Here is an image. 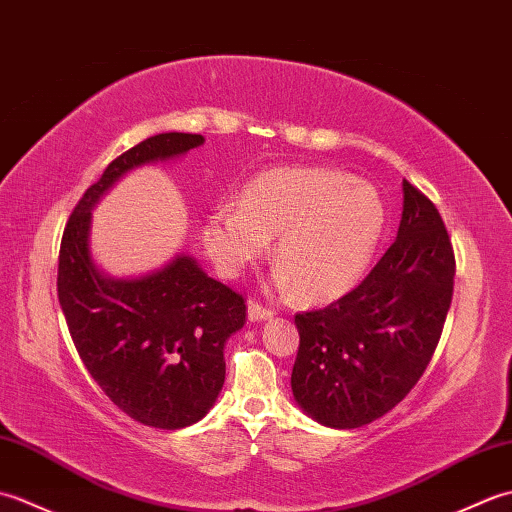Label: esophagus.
Segmentation results:
<instances>
[{"mask_svg": "<svg viewBox=\"0 0 512 512\" xmlns=\"http://www.w3.org/2000/svg\"><path fill=\"white\" fill-rule=\"evenodd\" d=\"M273 314H275L273 308H266V306H262V303L255 301V299L248 301V319L250 321H264V319L273 317Z\"/></svg>", "mask_w": 512, "mask_h": 512, "instance_id": "1", "label": "esophagus"}]
</instances>
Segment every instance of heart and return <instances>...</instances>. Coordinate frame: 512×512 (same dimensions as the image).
Wrapping results in <instances>:
<instances>
[{
	"instance_id": "heart-1",
	"label": "heart",
	"mask_w": 512,
	"mask_h": 512,
	"mask_svg": "<svg viewBox=\"0 0 512 512\" xmlns=\"http://www.w3.org/2000/svg\"><path fill=\"white\" fill-rule=\"evenodd\" d=\"M385 224V202L372 184L328 167H277L246 184L239 206H217L202 237L228 277L262 257L277 237L279 284L328 301L361 281Z\"/></svg>"
}]
</instances>
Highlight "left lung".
<instances>
[{"label": "left lung", "instance_id": "1", "mask_svg": "<svg viewBox=\"0 0 512 512\" xmlns=\"http://www.w3.org/2000/svg\"><path fill=\"white\" fill-rule=\"evenodd\" d=\"M396 242L330 306L297 312L292 394L321 424L356 429L405 398L436 352L453 299L455 253L442 215L402 182Z\"/></svg>", "mask_w": 512, "mask_h": 512}]
</instances>
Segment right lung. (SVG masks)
Here are the masks:
<instances>
[{
    "mask_svg": "<svg viewBox=\"0 0 512 512\" xmlns=\"http://www.w3.org/2000/svg\"><path fill=\"white\" fill-rule=\"evenodd\" d=\"M202 143L200 134H158L114 158L74 206L59 248L57 292L76 352L118 409L156 429L189 427L213 407L246 299L187 255L143 279H107L90 257V215L129 169Z\"/></svg>",
    "mask_w": 512,
    "mask_h": 512,
    "instance_id": "obj_1",
    "label": "right lung"
}]
</instances>
